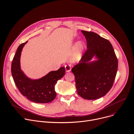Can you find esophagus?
<instances>
[{"instance_id": "1", "label": "esophagus", "mask_w": 134, "mask_h": 134, "mask_svg": "<svg viewBox=\"0 0 134 134\" xmlns=\"http://www.w3.org/2000/svg\"><path fill=\"white\" fill-rule=\"evenodd\" d=\"M65 68L66 72H69L70 71H71V66L70 65H65Z\"/></svg>"}]
</instances>
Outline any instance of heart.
<instances>
[{
	"label": "heart",
	"instance_id": "obj_1",
	"mask_svg": "<svg viewBox=\"0 0 134 134\" xmlns=\"http://www.w3.org/2000/svg\"><path fill=\"white\" fill-rule=\"evenodd\" d=\"M83 44L82 42H78L76 47V49H75V54H74L72 58V62H74L77 61L78 59H79L80 57V52L83 50Z\"/></svg>",
	"mask_w": 134,
	"mask_h": 134
}]
</instances>
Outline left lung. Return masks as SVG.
Listing matches in <instances>:
<instances>
[{
  "mask_svg": "<svg viewBox=\"0 0 134 134\" xmlns=\"http://www.w3.org/2000/svg\"><path fill=\"white\" fill-rule=\"evenodd\" d=\"M81 32L86 39L87 49L71 71L75 77L78 95L86 99H96L105 95L112 88L117 72L118 59L108 40L93 32ZM94 55L98 60L87 63Z\"/></svg>",
  "mask_w": 134,
  "mask_h": 134,
  "instance_id": "obj_1",
  "label": "left lung"
}]
</instances>
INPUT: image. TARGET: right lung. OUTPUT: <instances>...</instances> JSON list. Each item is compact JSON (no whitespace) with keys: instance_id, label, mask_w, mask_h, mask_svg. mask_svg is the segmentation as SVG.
Returning a JSON list of instances; mask_svg holds the SVG:
<instances>
[{"instance_id":"1","label":"right lung","mask_w":134,"mask_h":134,"mask_svg":"<svg viewBox=\"0 0 134 134\" xmlns=\"http://www.w3.org/2000/svg\"><path fill=\"white\" fill-rule=\"evenodd\" d=\"M21 43L14 55L11 66L12 75L19 91L29 100L37 103H47L53 100L56 93L55 86L57 81L64 75L65 69L61 67L50 72L38 80L27 78L20 69V56L22 48L27 42Z\"/></svg>"}]
</instances>
